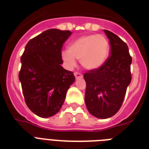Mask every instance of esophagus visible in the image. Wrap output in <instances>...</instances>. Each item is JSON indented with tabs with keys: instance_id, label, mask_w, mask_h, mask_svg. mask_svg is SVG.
Here are the masks:
<instances>
[{
	"instance_id": "34e87169",
	"label": "esophagus",
	"mask_w": 149,
	"mask_h": 149,
	"mask_svg": "<svg viewBox=\"0 0 149 149\" xmlns=\"http://www.w3.org/2000/svg\"><path fill=\"white\" fill-rule=\"evenodd\" d=\"M74 76L76 79H79V78H83V75L79 72H74Z\"/></svg>"
}]
</instances>
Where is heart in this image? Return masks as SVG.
<instances>
[{
  "label": "heart",
  "mask_w": 149,
  "mask_h": 149,
  "mask_svg": "<svg viewBox=\"0 0 149 149\" xmlns=\"http://www.w3.org/2000/svg\"><path fill=\"white\" fill-rule=\"evenodd\" d=\"M110 52V44L102 35H88L76 38L70 42L69 50H63L61 57L69 68L74 67L80 60L86 70L99 69L106 63Z\"/></svg>",
  "instance_id": "b5f03b06"
}]
</instances>
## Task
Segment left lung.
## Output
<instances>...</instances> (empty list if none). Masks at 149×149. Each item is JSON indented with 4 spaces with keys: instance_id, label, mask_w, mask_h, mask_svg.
<instances>
[{
    "instance_id": "obj_1",
    "label": "left lung",
    "mask_w": 149,
    "mask_h": 149,
    "mask_svg": "<svg viewBox=\"0 0 149 149\" xmlns=\"http://www.w3.org/2000/svg\"><path fill=\"white\" fill-rule=\"evenodd\" d=\"M104 31L110 41V56L101 67L84 76L86 108L100 119L111 118L119 111L132 81V59L127 44L111 31Z\"/></svg>"
}]
</instances>
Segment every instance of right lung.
<instances>
[{
  "instance_id": "1",
  "label": "right lung",
  "mask_w": 149,
  "mask_h": 149,
  "mask_svg": "<svg viewBox=\"0 0 149 149\" xmlns=\"http://www.w3.org/2000/svg\"><path fill=\"white\" fill-rule=\"evenodd\" d=\"M70 31L52 29L27 43L21 57L19 80L27 106L40 118H49L63 106L75 81L72 72L63 69L61 52Z\"/></svg>"
}]
</instances>
